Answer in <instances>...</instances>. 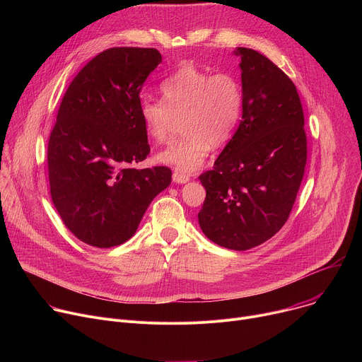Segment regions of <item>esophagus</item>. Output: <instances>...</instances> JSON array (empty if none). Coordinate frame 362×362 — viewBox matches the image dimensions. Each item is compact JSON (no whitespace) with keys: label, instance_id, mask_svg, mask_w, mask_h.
<instances>
[{"label":"esophagus","instance_id":"obj_1","mask_svg":"<svg viewBox=\"0 0 362 362\" xmlns=\"http://www.w3.org/2000/svg\"><path fill=\"white\" fill-rule=\"evenodd\" d=\"M189 175H186V173H183V172H179V170H175L173 172V180L176 182V183H186V182H189Z\"/></svg>","mask_w":362,"mask_h":362}]
</instances>
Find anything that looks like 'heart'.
I'll list each match as a JSON object with an SVG mask.
<instances>
[{
  "mask_svg": "<svg viewBox=\"0 0 362 362\" xmlns=\"http://www.w3.org/2000/svg\"><path fill=\"white\" fill-rule=\"evenodd\" d=\"M162 98L140 103V116L147 136L166 143L180 120L185 133L159 153V162L182 172L199 169L211 147L225 146L242 115L243 91L230 73L211 74L192 64L182 66L160 84Z\"/></svg>",
  "mask_w": 362,
  "mask_h": 362,
  "instance_id": "obj_1",
  "label": "heart"
}]
</instances>
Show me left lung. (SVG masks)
Segmentation results:
<instances>
[{
	"label": "left lung",
	"instance_id": "1",
	"mask_svg": "<svg viewBox=\"0 0 362 362\" xmlns=\"http://www.w3.org/2000/svg\"><path fill=\"white\" fill-rule=\"evenodd\" d=\"M240 124L214 169L199 176L206 197L197 215L206 238L247 250L289 218L306 166L303 110L292 80L268 57L239 47Z\"/></svg>",
	"mask_w": 362,
	"mask_h": 362
}]
</instances>
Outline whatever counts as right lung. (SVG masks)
<instances>
[{"label":"right lung","instance_id":"obj_1","mask_svg":"<svg viewBox=\"0 0 362 362\" xmlns=\"http://www.w3.org/2000/svg\"><path fill=\"white\" fill-rule=\"evenodd\" d=\"M156 48L101 51L70 83L49 133V193L81 242L113 247L129 240L150 202L172 182L166 166L136 169L150 153L140 91L159 66Z\"/></svg>","mask_w":362,"mask_h":362}]
</instances>
